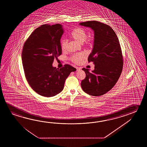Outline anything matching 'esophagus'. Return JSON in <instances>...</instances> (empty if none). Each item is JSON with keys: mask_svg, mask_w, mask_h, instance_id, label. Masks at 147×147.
I'll use <instances>...</instances> for the list:
<instances>
[{"mask_svg": "<svg viewBox=\"0 0 147 147\" xmlns=\"http://www.w3.org/2000/svg\"><path fill=\"white\" fill-rule=\"evenodd\" d=\"M76 69H77V71H79V70H80V69H81V68H79V67H76Z\"/></svg>", "mask_w": 147, "mask_h": 147, "instance_id": "obj_1", "label": "esophagus"}]
</instances>
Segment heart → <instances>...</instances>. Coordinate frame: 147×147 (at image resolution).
Masks as SVG:
<instances>
[{
	"mask_svg": "<svg viewBox=\"0 0 147 147\" xmlns=\"http://www.w3.org/2000/svg\"><path fill=\"white\" fill-rule=\"evenodd\" d=\"M71 37L73 39L77 41L79 43L82 44L86 40V44H89L91 43L90 39L86 40L87 37V34L84 29L81 28H76L71 32ZM68 44V40L67 39H63L61 41V47L63 51H65L67 49ZM86 57V55L84 53H79L76 54L72 56L71 59L72 61L76 63H81L82 60L84 59Z\"/></svg>",
	"mask_w": 147,
	"mask_h": 147,
	"instance_id": "heart-1",
	"label": "heart"
}]
</instances>
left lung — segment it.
I'll list each match as a JSON object with an SVG mask.
<instances>
[{"instance_id":"obj_1","label":"left lung","mask_w":147,"mask_h":147,"mask_svg":"<svg viewBox=\"0 0 147 147\" xmlns=\"http://www.w3.org/2000/svg\"><path fill=\"white\" fill-rule=\"evenodd\" d=\"M94 32V46L88 57L94 65L92 72L82 68L86 78L81 88L86 93L100 96L110 90L118 80L123 68L122 51L115 32L108 25L97 21L81 22Z\"/></svg>"}]
</instances>
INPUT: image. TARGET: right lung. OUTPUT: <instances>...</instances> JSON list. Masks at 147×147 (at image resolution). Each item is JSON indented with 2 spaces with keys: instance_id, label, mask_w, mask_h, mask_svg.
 I'll use <instances>...</instances> for the list:
<instances>
[{
  "instance_id": "1",
  "label": "right lung",
  "mask_w": 147,
  "mask_h": 147,
  "mask_svg": "<svg viewBox=\"0 0 147 147\" xmlns=\"http://www.w3.org/2000/svg\"><path fill=\"white\" fill-rule=\"evenodd\" d=\"M64 32L60 24L41 25L24 45L22 63L28 84L38 94L53 97L63 91L66 79L76 69L69 65L58 69L53 60L62 53L60 39Z\"/></svg>"
}]
</instances>
